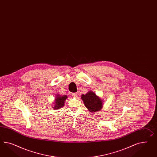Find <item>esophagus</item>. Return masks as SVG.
<instances>
[{
  "mask_svg": "<svg viewBox=\"0 0 157 157\" xmlns=\"http://www.w3.org/2000/svg\"><path fill=\"white\" fill-rule=\"evenodd\" d=\"M72 97L74 98H77L78 97V94L77 93H72Z\"/></svg>",
  "mask_w": 157,
  "mask_h": 157,
  "instance_id": "esophagus-1",
  "label": "esophagus"
}]
</instances>
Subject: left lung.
Masks as SVG:
<instances>
[{
    "label": "left lung",
    "mask_w": 157,
    "mask_h": 157,
    "mask_svg": "<svg viewBox=\"0 0 157 157\" xmlns=\"http://www.w3.org/2000/svg\"><path fill=\"white\" fill-rule=\"evenodd\" d=\"M85 106L91 112H97L101 110L102 107V100L95 94L89 91L86 94H83L81 97Z\"/></svg>",
    "instance_id": "8db88e82"
}]
</instances>
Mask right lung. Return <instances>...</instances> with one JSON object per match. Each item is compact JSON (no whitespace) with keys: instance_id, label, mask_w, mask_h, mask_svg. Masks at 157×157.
Returning a JSON list of instances; mask_svg holds the SVG:
<instances>
[{"instance_id":"1","label":"right lung","mask_w":157,"mask_h":157,"mask_svg":"<svg viewBox=\"0 0 157 157\" xmlns=\"http://www.w3.org/2000/svg\"><path fill=\"white\" fill-rule=\"evenodd\" d=\"M67 97L66 95H63V96L57 95L55 101V105L54 108L55 109H59L60 108L64 106V101L67 99Z\"/></svg>"}]
</instances>
